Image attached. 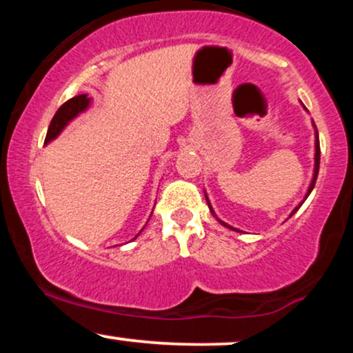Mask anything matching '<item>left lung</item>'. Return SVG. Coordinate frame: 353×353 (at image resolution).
Here are the masks:
<instances>
[{
	"label": "left lung",
	"mask_w": 353,
	"mask_h": 353,
	"mask_svg": "<svg viewBox=\"0 0 353 353\" xmlns=\"http://www.w3.org/2000/svg\"><path fill=\"white\" fill-rule=\"evenodd\" d=\"M303 109H307L305 106H303ZM314 124V123H312ZM314 131H315V156H314V176H312V181H310V185H309V189H307V192H305V196H303V199H302V202L301 204L297 205V208H295L292 212H290V216L289 217H292L295 212H297L299 210V208H301V205L303 204V202H305V199L307 197H309V194L312 192V189H314V185H315V181H317V176H319V165H320V144H319V131H317V128H315V124H314ZM204 196H205V201H208V205H209V209H210V212H212V216L217 219L219 222H221L222 225H224V228H228V229H232V230H236V232H242V230H239V229H236V228H232V225H229V224H225L224 221H221V219H219L217 216H216V212H214V209H212V205H210V202H209V199H208V194H205V190H204Z\"/></svg>",
	"instance_id": "obj_1"
}]
</instances>
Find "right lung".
<instances>
[{"instance_id": "obj_1", "label": "right lung", "mask_w": 353, "mask_h": 353, "mask_svg": "<svg viewBox=\"0 0 353 353\" xmlns=\"http://www.w3.org/2000/svg\"><path fill=\"white\" fill-rule=\"evenodd\" d=\"M89 104H91V98H88V94L74 96V98L66 101V103H64L63 106L56 111L54 117H52L50 128H48V134H46V139H44V143L48 144V143H51V141H54L56 137L63 132V129L66 128V125L70 124L72 119H74V117H78L81 112L86 111V109L89 108ZM139 234H137V236H139Z\"/></svg>"}]
</instances>
